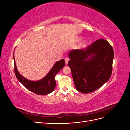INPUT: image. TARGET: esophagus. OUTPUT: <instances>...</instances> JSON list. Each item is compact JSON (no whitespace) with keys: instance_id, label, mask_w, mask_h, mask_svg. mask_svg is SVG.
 Masks as SVG:
<instances>
[{"instance_id":"esophagus-1","label":"esophagus","mask_w":130,"mask_h":130,"mask_svg":"<svg viewBox=\"0 0 130 130\" xmlns=\"http://www.w3.org/2000/svg\"><path fill=\"white\" fill-rule=\"evenodd\" d=\"M64 60H65L66 63V64H68V61H69V58H66L64 59Z\"/></svg>"}]
</instances>
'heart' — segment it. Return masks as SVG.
<instances>
[{
    "mask_svg": "<svg viewBox=\"0 0 130 130\" xmlns=\"http://www.w3.org/2000/svg\"><path fill=\"white\" fill-rule=\"evenodd\" d=\"M82 39V37H78V38H77V41H81Z\"/></svg>",
    "mask_w": 130,
    "mask_h": 130,
    "instance_id": "heart-1",
    "label": "heart"
}]
</instances>
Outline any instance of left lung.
I'll use <instances>...</instances> for the list:
<instances>
[{"label":"left lung","instance_id":"obj_1","mask_svg":"<svg viewBox=\"0 0 130 130\" xmlns=\"http://www.w3.org/2000/svg\"><path fill=\"white\" fill-rule=\"evenodd\" d=\"M68 55V66L78 92L91 93L111 77L114 52L106 40H98L86 48L73 50Z\"/></svg>","mask_w":130,"mask_h":130}]
</instances>
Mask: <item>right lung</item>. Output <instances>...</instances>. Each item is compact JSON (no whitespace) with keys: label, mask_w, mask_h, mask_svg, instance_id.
I'll return each mask as SVG.
<instances>
[{"label":"right lung","mask_w":130,"mask_h":130,"mask_svg":"<svg viewBox=\"0 0 130 130\" xmlns=\"http://www.w3.org/2000/svg\"><path fill=\"white\" fill-rule=\"evenodd\" d=\"M13 60L14 64V73L18 80L30 91L40 95H46V94L53 92L56 85L55 77L62 68H63L65 65L64 60L63 59H62L61 60L55 63V64L54 65L50 72L44 78L40 80L32 81L26 79V78L23 77L19 73L15 63L14 54Z\"/></svg>","instance_id":"right-lung-1"}]
</instances>
